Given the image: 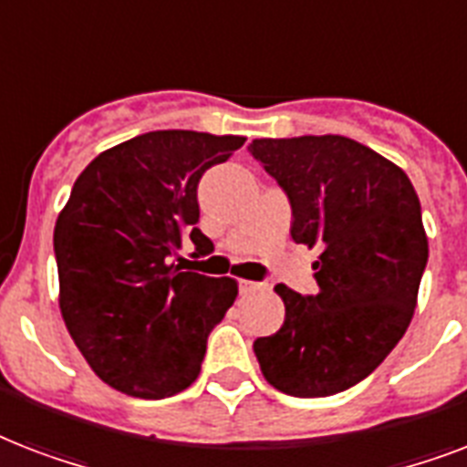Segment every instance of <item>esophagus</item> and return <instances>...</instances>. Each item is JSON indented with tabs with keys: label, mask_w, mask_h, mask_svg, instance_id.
Instances as JSON below:
<instances>
[{
	"label": "esophagus",
	"mask_w": 467,
	"mask_h": 467,
	"mask_svg": "<svg viewBox=\"0 0 467 467\" xmlns=\"http://www.w3.org/2000/svg\"><path fill=\"white\" fill-rule=\"evenodd\" d=\"M240 288L242 293H259V291H266L269 285L262 284V281H240Z\"/></svg>",
	"instance_id": "34e87169"
}]
</instances>
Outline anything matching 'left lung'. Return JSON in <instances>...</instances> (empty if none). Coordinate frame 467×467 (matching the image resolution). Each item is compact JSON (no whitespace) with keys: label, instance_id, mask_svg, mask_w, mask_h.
Segmentation results:
<instances>
[{"label":"left lung","instance_id":"1","mask_svg":"<svg viewBox=\"0 0 467 467\" xmlns=\"http://www.w3.org/2000/svg\"><path fill=\"white\" fill-rule=\"evenodd\" d=\"M252 157L288 193L291 237L319 247L317 296L278 284L284 327L254 341L264 378L293 398H327L385 361L417 307L429 259L421 205L398 164L344 135L262 138Z\"/></svg>","mask_w":467,"mask_h":467}]
</instances>
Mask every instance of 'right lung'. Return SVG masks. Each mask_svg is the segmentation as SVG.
<instances>
[{"label": "right lung", "mask_w": 467, "mask_h": 467, "mask_svg": "<svg viewBox=\"0 0 467 467\" xmlns=\"http://www.w3.org/2000/svg\"><path fill=\"white\" fill-rule=\"evenodd\" d=\"M242 145L240 135L152 130L77 176L53 234L60 312L91 370L116 390L171 398L201 373L237 281L182 271L171 256L183 242L196 256L213 252L196 227L198 182Z\"/></svg>", "instance_id": "1"}]
</instances>
